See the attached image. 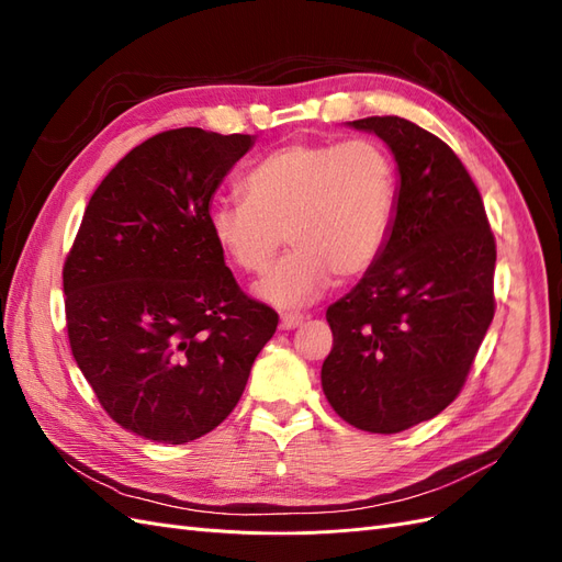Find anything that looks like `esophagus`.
I'll use <instances>...</instances> for the list:
<instances>
[{"label":"esophagus","mask_w":562,"mask_h":562,"mask_svg":"<svg viewBox=\"0 0 562 562\" xmlns=\"http://www.w3.org/2000/svg\"><path fill=\"white\" fill-rule=\"evenodd\" d=\"M304 323V316L302 314H283L281 316V328L283 330H295V328H300Z\"/></svg>","instance_id":"esophagus-1"}]
</instances>
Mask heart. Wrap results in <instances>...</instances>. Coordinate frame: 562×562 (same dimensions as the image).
<instances>
[{
  "label": "heart",
  "instance_id": "b5f03b06",
  "mask_svg": "<svg viewBox=\"0 0 562 562\" xmlns=\"http://www.w3.org/2000/svg\"><path fill=\"white\" fill-rule=\"evenodd\" d=\"M244 199H217L206 225L220 252L260 274L288 239L295 250L255 283V297L300 310L375 267L398 206V176L389 151L368 138L288 143L246 173Z\"/></svg>",
  "mask_w": 562,
  "mask_h": 562
}]
</instances>
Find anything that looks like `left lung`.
Instances as JSON below:
<instances>
[{"label":"left lung","instance_id":"8db88e82","mask_svg":"<svg viewBox=\"0 0 562 562\" xmlns=\"http://www.w3.org/2000/svg\"><path fill=\"white\" fill-rule=\"evenodd\" d=\"M375 133L398 171L389 241L368 274L330 304L333 349L321 386L333 411L370 434L443 413L495 316V236L454 151L401 116L347 122Z\"/></svg>","mask_w":562,"mask_h":562}]
</instances>
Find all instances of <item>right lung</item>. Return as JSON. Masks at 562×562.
I'll use <instances>...</instances> for the list:
<instances>
[{
    "label": "right lung",
    "instance_id": "right-lung-1",
    "mask_svg": "<svg viewBox=\"0 0 562 562\" xmlns=\"http://www.w3.org/2000/svg\"><path fill=\"white\" fill-rule=\"evenodd\" d=\"M255 135L176 128L93 192L63 269L72 356L126 431L182 446L239 403L279 316L241 293L206 213Z\"/></svg>",
    "mask_w": 562,
    "mask_h": 562
}]
</instances>
